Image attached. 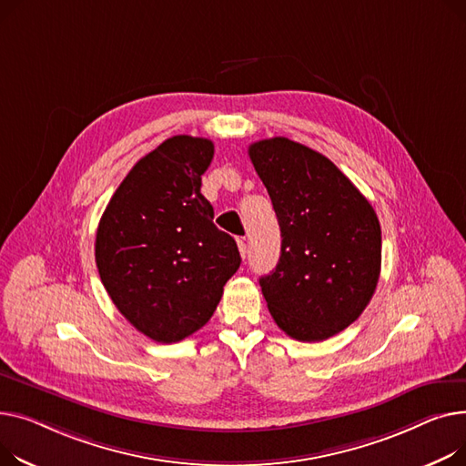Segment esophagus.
<instances>
[{
	"label": "esophagus",
	"instance_id": "1",
	"mask_svg": "<svg viewBox=\"0 0 466 466\" xmlns=\"http://www.w3.org/2000/svg\"><path fill=\"white\" fill-rule=\"evenodd\" d=\"M237 246H238L240 256L246 258V254H248V244H246V238H237Z\"/></svg>",
	"mask_w": 466,
	"mask_h": 466
}]
</instances>
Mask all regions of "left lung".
<instances>
[{"mask_svg": "<svg viewBox=\"0 0 466 466\" xmlns=\"http://www.w3.org/2000/svg\"><path fill=\"white\" fill-rule=\"evenodd\" d=\"M277 212L282 248L259 279L268 312L300 342L344 331L367 309L381 265L378 216L323 154L272 137L248 148Z\"/></svg>", "mask_w": 466, "mask_h": 466, "instance_id": "obj_1", "label": "left lung"}]
</instances>
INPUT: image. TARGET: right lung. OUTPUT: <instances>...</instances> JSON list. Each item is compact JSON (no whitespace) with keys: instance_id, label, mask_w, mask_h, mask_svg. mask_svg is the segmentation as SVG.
<instances>
[{"instance_id":"obj_1","label":"right lung","mask_w":466,"mask_h":466,"mask_svg":"<svg viewBox=\"0 0 466 466\" xmlns=\"http://www.w3.org/2000/svg\"><path fill=\"white\" fill-rule=\"evenodd\" d=\"M214 145L175 135L141 157L108 201L96 235L101 282L148 339L178 342L210 319L240 256L201 194Z\"/></svg>"}]
</instances>
